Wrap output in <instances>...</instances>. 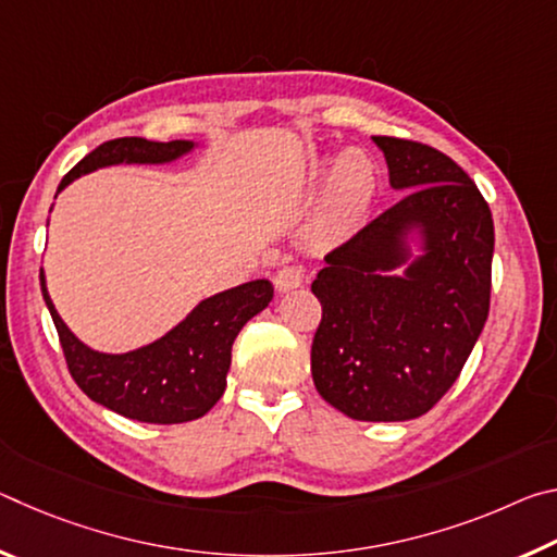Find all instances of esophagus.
<instances>
[{
  "label": "esophagus",
  "instance_id": "34e87169",
  "mask_svg": "<svg viewBox=\"0 0 557 557\" xmlns=\"http://www.w3.org/2000/svg\"><path fill=\"white\" fill-rule=\"evenodd\" d=\"M305 280H307L305 270H301L299 265H287V268L277 270V275H275V280H272V282H275V289L277 292H289V289L305 285Z\"/></svg>",
  "mask_w": 557,
  "mask_h": 557
}]
</instances>
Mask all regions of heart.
<instances>
[{
  "label": "heart",
  "mask_w": 557,
  "mask_h": 557,
  "mask_svg": "<svg viewBox=\"0 0 557 557\" xmlns=\"http://www.w3.org/2000/svg\"><path fill=\"white\" fill-rule=\"evenodd\" d=\"M305 184L309 191H317L319 186L326 184L317 231L324 238H332V235L351 228L369 209L375 186H379V169L361 149H344L336 159H314L305 174Z\"/></svg>",
  "instance_id": "heart-1"
}]
</instances>
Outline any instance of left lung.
I'll list each match as a JSON object with an SVG mask.
<instances>
[{"label": "left lung", "mask_w": 557, "mask_h": 557, "mask_svg": "<svg viewBox=\"0 0 557 557\" xmlns=\"http://www.w3.org/2000/svg\"><path fill=\"white\" fill-rule=\"evenodd\" d=\"M373 143L391 186L408 194L324 258L312 282L322 301L312 379L348 418L400 422L451 388L482 334L494 221L476 184L440 149L398 137Z\"/></svg>", "instance_id": "obj_1"}]
</instances>
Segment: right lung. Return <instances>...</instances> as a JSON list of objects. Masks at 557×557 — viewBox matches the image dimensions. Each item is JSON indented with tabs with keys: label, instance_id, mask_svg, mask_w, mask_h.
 Masks as SVG:
<instances>
[{
	"label": "right lung",
	"instance_id": "add662e5",
	"mask_svg": "<svg viewBox=\"0 0 557 557\" xmlns=\"http://www.w3.org/2000/svg\"><path fill=\"white\" fill-rule=\"evenodd\" d=\"M196 143L172 139L149 143L145 137H120L102 143L83 157L59 184V191L83 174L112 164H166L191 152ZM55 191V194H59ZM41 292L59 332L65 363L78 388L102 408L137 422L176 425L203 418L225 391L231 348L248 319L270 305V280H252L206 297L172 332L127 354L96 351L75 336L46 289Z\"/></svg>",
	"mask_w": 557,
	"mask_h": 557
}]
</instances>
